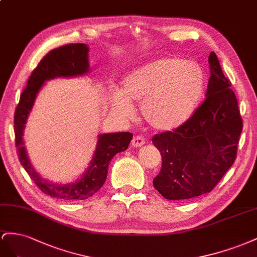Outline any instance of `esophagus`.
I'll return each instance as SVG.
<instances>
[{
  "instance_id": "34e87169",
  "label": "esophagus",
  "mask_w": 257,
  "mask_h": 257,
  "mask_svg": "<svg viewBox=\"0 0 257 257\" xmlns=\"http://www.w3.org/2000/svg\"><path fill=\"white\" fill-rule=\"evenodd\" d=\"M145 144V140L143 137H140V136H137L133 139V141H131V145L134 146V148H141V146H143Z\"/></svg>"
}]
</instances>
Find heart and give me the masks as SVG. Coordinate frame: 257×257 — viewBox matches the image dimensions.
<instances>
[{"mask_svg":"<svg viewBox=\"0 0 257 257\" xmlns=\"http://www.w3.org/2000/svg\"><path fill=\"white\" fill-rule=\"evenodd\" d=\"M204 73L198 63L179 58H160L123 77L119 91L109 99L111 111L133 119V104H140L143 119L154 129L170 131L192 116L201 100Z\"/></svg>","mask_w":257,"mask_h":257,"instance_id":"obj_1","label":"heart"}]
</instances>
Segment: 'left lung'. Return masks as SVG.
<instances>
[{
	"label": "left lung",
	"mask_w": 257,
	"mask_h": 257,
	"mask_svg": "<svg viewBox=\"0 0 257 257\" xmlns=\"http://www.w3.org/2000/svg\"><path fill=\"white\" fill-rule=\"evenodd\" d=\"M209 64L203 103L181 127L152 139L163 159L153 185L166 199L185 200L210 193L236 159L242 131L238 101L213 51Z\"/></svg>",
	"instance_id": "left-lung-1"
}]
</instances>
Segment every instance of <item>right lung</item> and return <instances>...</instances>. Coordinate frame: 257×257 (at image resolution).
<instances>
[{
	"instance_id": "add662e5",
	"label": "right lung",
	"mask_w": 257,
	"mask_h": 257,
	"mask_svg": "<svg viewBox=\"0 0 257 257\" xmlns=\"http://www.w3.org/2000/svg\"><path fill=\"white\" fill-rule=\"evenodd\" d=\"M88 53L89 47L80 43L69 44L49 51L32 72L15 111V138L20 164L44 194L60 200H84L96 194L106 180L109 161L117 153L126 151L133 140V134L130 133L99 135L89 166L77 181L68 184H60L43 178L29 159L23 137L28 117L40 90L47 80L88 74L90 72Z\"/></svg>"
}]
</instances>
